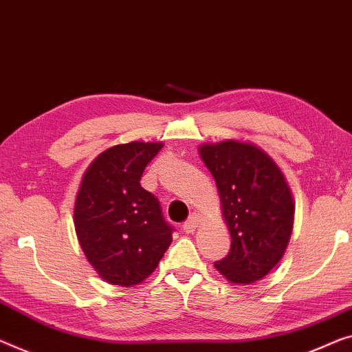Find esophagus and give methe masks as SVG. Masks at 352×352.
<instances>
[{"mask_svg":"<svg viewBox=\"0 0 352 352\" xmlns=\"http://www.w3.org/2000/svg\"><path fill=\"white\" fill-rule=\"evenodd\" d=\"M199 223H201V217H199L197 213H192L191 217H190V219H188V221H186L185 224H183V232L192 234L194 230H196Z\"/></svg>","mask_w":352,"mask_h":352,"instance_id":"esophagus-1","label":"esophagus"}]
</instances>
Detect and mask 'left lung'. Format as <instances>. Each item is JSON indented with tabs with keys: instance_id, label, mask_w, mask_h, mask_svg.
Masks as SVG:
<instances>
[{
	"instance_id": "left-lung-1",
	"label": "left lung",
	"mask_w": 352,
	"mask_h": 352,
	"mask_svg": "<svg viewBox=\"0 0 352 352\" xmlns=\"http://www.w3.org/2000/svg\"><path fill=\"white\" fill-rule=\"evenodd\" d=\"M199 153L217 182L232 239L214 267L229 281L251 285L274 269L289 243L296 210L291 190L275 161L253 144L223 140L204 144Z\"/></svg>"
}]
</instances>
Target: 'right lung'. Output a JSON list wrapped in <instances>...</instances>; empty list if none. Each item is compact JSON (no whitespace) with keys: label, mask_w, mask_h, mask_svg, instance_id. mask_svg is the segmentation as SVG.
Segmentation results:
<instances>
[{"label":"right lung","mask_w":352,"mask_h":352,"mask_svg":"<svg viewBox=\"0 0 352 352\" xmlns=\"http://www.w3.org/2000/svg\"><path fill=\"white\" fill-rule=\"evenodd\" d=\"M160 142L110 146L88 167L76 197L74 226L87 259L110 285L134 286L153 274L174 228L161 204L140 186Z\"/></svg>","instance_id":"obj_1"}]
</instances>
